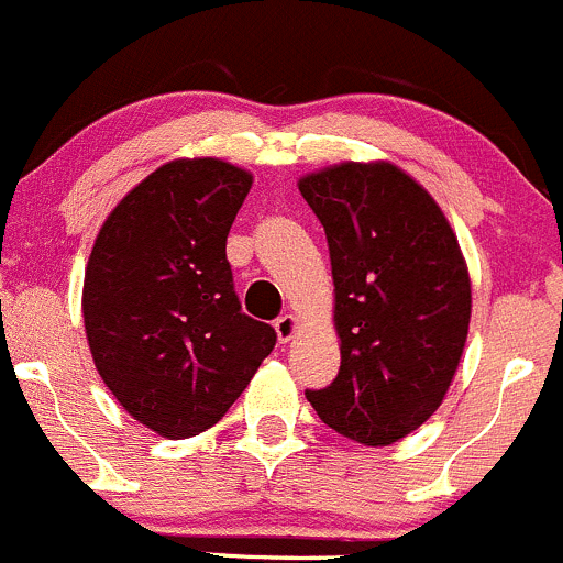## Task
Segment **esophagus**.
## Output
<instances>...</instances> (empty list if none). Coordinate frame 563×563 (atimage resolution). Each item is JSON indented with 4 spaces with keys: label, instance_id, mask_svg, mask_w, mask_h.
Returning <instances> with one entry per match:
<instances>
[{
    "label": "esophagus",
    "instance_id": "esophagus-1",
    "mask_svg": "<svg viewBox=\"0 0 563 563\" xmlns=\"http://www.w3.org/2000/svg\"><path fill=\"white\" fill-rule=\"evenodd\" d=\"M274 328H276V336H279V342L284 344L295 336V331H298V320H295L292 314H282L279 320L274 322Z\"/></svg>",
    "mask_w": 563,
    "mask_h": 563
}]
</instances>
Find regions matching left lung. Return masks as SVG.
Instances as JSON below:
<instances>
[{
  "mask_svg": "<svg viewBox=\"0 0 563 563\" xmlns=\"http://www.w3.org/2000/svg\"><path fill=\"white\" fill-rule=\"evenodd\" d=\"M331 252L342 366L306 391L366 446L419 430L446 397L471 322V279L435 199L391 164H339L298 183Z\"/></svg>",
  "mask_w": 563,
  "mask_h": 563,
  "instance_id": "8db88e82",
  "label": "left lung"
}]
</instances>
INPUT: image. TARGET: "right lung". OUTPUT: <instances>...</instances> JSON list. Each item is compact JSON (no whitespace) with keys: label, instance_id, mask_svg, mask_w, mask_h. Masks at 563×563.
I'll use <instances>...</instances> for the list:
<instances>
[{"label":"right lung","instance_id":"obj_1","mask_svg":"<svg viewBox=\"0 0 563 563\" xmlns=\"http://www.w3.org/2000/svg\"><path fill=\"white\" fill-rule=\"evenodd\" d=\"M252 175L219 158L155 169L111 210L87 263V342L117 402L164 438L210 430L276 344L243 314L227 235Z\"/></svg>","mask_w":563,"mask_h":563}]
</instances>
